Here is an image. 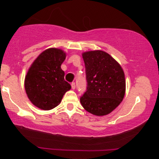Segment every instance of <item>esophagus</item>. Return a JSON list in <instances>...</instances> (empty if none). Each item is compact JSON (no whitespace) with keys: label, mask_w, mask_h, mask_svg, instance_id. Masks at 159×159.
<instances>
[{"label":"esophagus","mask_w":159,"mask_h":159,"mask_svg":"<svg viewBox=\"0 0 159 159\" xmlns=\"http://www.w3.org/2000/svg\"><path fill=\"white\" fill-rule=\"evenodd\" d=\"M71 86H72V90H75V87H76V84H75V82H72V84H71Z\"/></svg>","instance_id":"obj_1"}]
</instances>
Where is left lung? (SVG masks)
Segmentation results:
<instances>
[{
	"mask_svg": "<svg viewBox=\"0 0 159 159\" xmlns=\"http://www.w3.org/2000/svg\"><path fill=\"white\" fill-rule=\"evenodd\" d=\"M87 90L80 98L86 111L96 116L110 114L123 101L125 92L124 72L110 54L103 51L82 54Z\"/></svg>",
	"mask_w": 159,
	"mask_h": 159,
	"instance_id": "left-lung-1",
	"label": "left lung"
}]
</instances>
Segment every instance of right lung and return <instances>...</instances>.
Wrapping results in <instances>:
<instances>
[{
  "mask_svg": "<svg viewBox=\"0 0 159 159\" xmlns=\"http://www.w3.org/2000/svg\"><path fill=\"white\" fill-rule=\"evenodd\" d=\"M66 56L61 49H46L37 57L25 76L27 97L40 109L48 111L57 107L71 89L61 67Z\"/></svg>",
  "mask_w": 159,
  "mask_h": 159,
  "instance_id": "1",
  "label": "right lung"
}]
</instances>
